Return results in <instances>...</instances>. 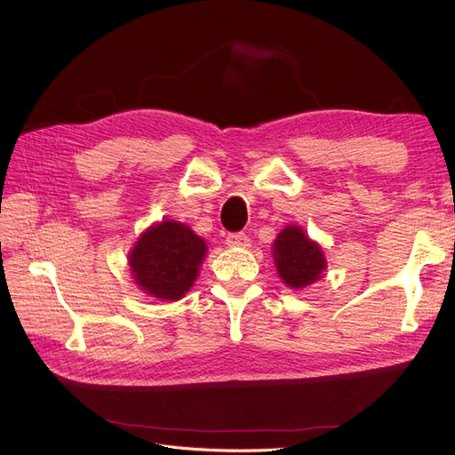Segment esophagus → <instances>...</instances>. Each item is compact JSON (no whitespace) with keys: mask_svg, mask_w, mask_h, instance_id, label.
Wrapping results in <instances>:
<instances>
[{"mask_svg":"<svg viewBox=\"0 0 455 455\" xmlns=\"http://www.w3.org/2000/svg\"><path fill=\"white\" fill-rule=\"evenodd\" d=\"M226 243L229 246H235V249H246V246H251V239L246 233H229Z\"/></svg>","mask_w":455,"mask_h":455,"instance_id":"1","label":"esophagus"}]
</instances>
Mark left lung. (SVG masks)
I'll use <instances>...</instances> for the list:
<instances>
[{"instance_id":"8db88e82","label":"left lung","mask_w":455,"mask_h":455,"mask_svg":"<svg viewBox=\"0 0 455 455\" xmlns=\"http://www.w3.org/2000/svg\"><path fill=\"white\" fill-rule=\"evenodd\" d=\"M273 259L279 277L291 288H306L321 279L326 258L321 244L298 226H286L273 243Z\"/></svg>"}]
</instances>
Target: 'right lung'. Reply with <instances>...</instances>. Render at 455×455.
I'll list each match as a JSON object with an SVG mask.
<instances>
[{"label":"right lung","mask_w":455,"mask_h":455,"mask_svg":"<svg viewBox=\"0 0 455 455\" xmlns=\"http://www.w3.org/2000/svg\"><path fill=\"white\" fill-rule=\"evenodd\" d=\"M206 254L204 241L191 228L163 220L134 243L129 266L134 283L146 294L176 301L194 286Z\"/></svg>","instance_id":"right-lung-1"}]
</instances>
